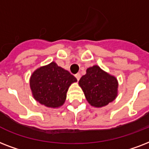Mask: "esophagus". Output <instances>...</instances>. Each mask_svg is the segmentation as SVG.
<instances>
[{
    "label": "esophagus",
    "mask_w": 149,
    "mask_h": 149,
    "mask_svg": "<svg viewBox=\"0 0 149 149\" xmlns=\"http://www.w3.org/2000/svg\"><path fill=\"white\" fill-rule=\"evenodd\" d=\"M75 78H77V80L79 81V79H80V78H81V74H79V73L76 74H75Z\"/></svg>",
    "instance_id": "34e87169"
}]
</instances>
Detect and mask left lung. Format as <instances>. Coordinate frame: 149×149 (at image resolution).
Masks as SVG:
<instances>
[{"label":"left lung","instance_id":"obj_1","mask_svg":"<svg viewBox=\"0 0 149 149\" xmlns=\"http://www.w3.org/2000/svg\"><path fill=\"white\" fill-rule=\"evenodd\" d=\"M78 84L88 102L93 107H105L117 96V79L97 65L88 68Z\"/></svg>","mask_w":149,"mask_h":149}]
</instances>
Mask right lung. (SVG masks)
<instances>
[{"instance_id":"right-lung-1","label":"right lung","mask_w":149,"mask_h":149,"mask_svg":"<svg viewBox=\"0 0 149 149\" xmlns=\"http://www.w3.org/2000/svg\"><path fill=\"white\" fill-rule=\"evenodd\" d=\"M77 79L69 71L51 62L36 69L30 77V88L34 99L49 108H58L65 102L70 85Z\"/></svg>"}]
</instances>
